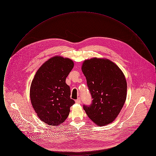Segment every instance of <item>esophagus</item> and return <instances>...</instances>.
<instances>
[{
	"label": "esophagus",
	"instance_id": "esophagus-1",
	"mask_svg": "<svg viewBox=\"0 0 156 156\" xmlns=\"http://www.w3.org/2000/svg\"><path fill=\"white\" fill-rule=\"evenodd\" d=\"M75 102H76V104H80V103H81V99H80V98H78V99H76V100L75 101Z\"/></svg>",
	"mask_w": 156,
	"mask_h": 156
}]
</instances>
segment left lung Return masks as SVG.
I'll return each instance as SVG.
<instances>
[{
  "label": "left lung",
  "mask_w": 156,
  "mask_h": 156,
  "mask_svg": "<svg viewBox=\"0 0 156 156\" xmlns=\"http://www.w3.org/2000/svg\"><path fill=\"white\" fill-rule=\"evenodd\" d=\"M82 71L87 79L92 100L83 109L97 126L113 122L122 110L127 97V82L119 67L107 58L85 60Z\"/></svg>",
  "instance_id": "8db88e82"
}]
</instances>
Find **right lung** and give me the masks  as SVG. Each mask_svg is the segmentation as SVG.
Segmentation results:
<instances>
[{"label":"right lung","mask_w":156,"mask_h":156,"mask_svg":"<svg viewBox=\"0 0 156 156\" xmlns=\"http://www.w3.org/2000/svg\"><path fill=\"white\" fill-rule=\"evenodd\" d=\"M74 66L72 59L56 55L38 68L31 82L30 101L39 119L50 126H58L69 115L75 101L66 83Z\"/></svg>","instance_id":"obj_1"}]
</instances>
